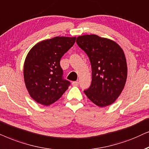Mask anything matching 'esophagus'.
Masks as SVG:
<instances>
[{"label": "esophagus", "mask_w": 149, "mask_h": 149, "mask_svg": "<svg viewBox=\"0 0 149 149\" xmlns=\"http://www.w3.org/2000/svg\"><path fill=\"white\" fill-rule=\"evenodd\" d=\"M78 84H79V82H77V81H74V82H72V85H73V86H78Z\"/></svg>", "instance_id": "obj_1"}]
</instances>
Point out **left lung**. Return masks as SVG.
I'll return each mask as SVG.
<instances>
[{"instance_id": "8db88e82", "label": "left lung", "mask_w": 149, "mask_h": 149, "mask_svg": "<svg viewBox=\"0 0 149 149\" xmlns=\"http://www.w3.org/2000/svg\"><path fill=\"white\" fill-rule=\"evenodd\" d=\"M76 43L90 60L92 82L84 92L100 107L108 106L118 97L125 84L127 66L121 47L110 39L95 35L78 37Z\"/></svg>"}]
</instances>
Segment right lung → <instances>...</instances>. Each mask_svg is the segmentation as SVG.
<instances>
[{
  "label": "right lung",
  "mask_w": 149,
  "mask_h": 149,
  "mask_svg": "<svg viewBox=\"0 0 149 149\" xmlns=\"http://www.w3.org/2000/svg\"><path fill=\"white\" fill-rule=\"evenodd\" d=\"M76 39L56 37L37 43L30 50L24 65V78L26 87L35 102L49 106L67 90L71 83L63 78L60 61Z\"/></svg>",
  "instance_id": "add662e5"
}]
</instances>
